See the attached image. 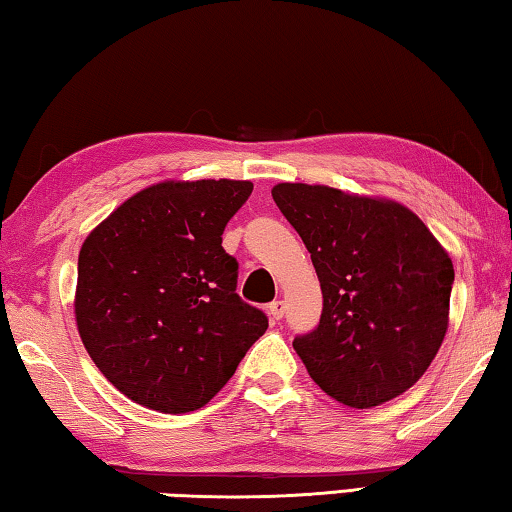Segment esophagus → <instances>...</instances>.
Wrapping results in <instances>:
<instances>
[{"label":"esophagus","instance_id":"obj_1","mask_svg":"<svg viewBox=\"0 0 512 512\" xmlns=\"http://www.w3.org/2000/svg\"><path fill=\"white\" fill-rule=\"evenodd\" d=\"M268 316H271L273 323H277V320H282L284 316V302L282 300H275L268 305Z\"/></svg>","mask_w":512,"mask_h":512}]
</instances>
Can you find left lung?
<instances>
[{
	"mask_svg": "<svg viewBox=\"0 0 512 512\" xmlns=\"http://www.w3.org/2000/svg\"><path fill=\"white\" fill-rule=\"evenodd\" d=\"M271 194L323 291L320 325L293 341L311 379L350 409L409 391L447 334L452 257L391 198L305 183H280Z\"/></svg>",
	"mask_w": 512,
	"mask_h": 512,
	"instance_id": "1",
	"label": "left lung"
}]
</instances>
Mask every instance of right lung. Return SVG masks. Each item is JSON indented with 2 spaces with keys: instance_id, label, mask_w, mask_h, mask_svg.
I'll return each instance as SVG.
<instances>
[{
  "instance_id": "right-lung-1",
  "label": "right lung",
  "mask_w": 512,
  "mask_h": 512,
  "mask_svg": "<svg viewBox=\"0 0 512 512\" xmlns=\"http://www.w3.org/2000/svg\"><path fill=\"white\" fill-rule=\"evenodd\" d=\"M250 192V180H162L85 237L76 327L128 400L173 415L201 409L266 332L262 311L237 296V259L221 246Z\"/></svg>"
}]
</instances>
